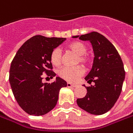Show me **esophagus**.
I'll use <instances>...</instances> for the list:
<instances>
[{
	"label": "esophagus",
	"mask_w": 133,
	"mask_h": 133,
	"mask_svg": "<svg viewBox=\"0 0 133 133\" xmlns=\"http://www.w3.org/2000/svg\"><path fill=\"white\" fill-rule=\"evenodd\" d=\"M66 85H67V87H69V88H75V87L76 86V84H72L70 83V82H67Z\"/></svg>",
	"instance_id": "obj_1"
}]
</instances>
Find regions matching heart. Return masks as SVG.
<instances>
[{
    "instance_id": "1",
    "label": "heart",
    "mask_w": 133,
    "mask_h": 133,
    "mask_svg": "<svg viewBox=\"0 0 133 133\" xmlns=\"http://www.w3.org/2000/svg\"><path fill=\"white\" fill-rule=\"evenodd\" d=\"M67 48L78 55L77 63H80L84 67H88L90 65L91 57L87 54L88 47L85 44L82 42L75 41L69 44ZM50 61L55 66L61 65V54L58 49H55L51 51L50 54ZM84 70L81 66H76L75 67H63L58 71L59 76L69 82H75L78 77L82 76Z\"/></svg>"
}]
</instances>
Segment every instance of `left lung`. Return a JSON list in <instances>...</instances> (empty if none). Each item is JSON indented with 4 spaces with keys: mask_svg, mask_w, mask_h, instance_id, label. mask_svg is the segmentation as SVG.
<instances>
[{
    "mask_svg": "<svg viewBox=\"0 0 133 133\" xmlns=\"http://www.w3.org/2000/svg\"><path fill=\"white\" fill-rule=\"evenodd\" d=\"M72 37L90 41L95 55L92 69L85 77L88 83L95 84L85 87L88 93L77 99V104L92 115L105 114L114 106L122 90L125 70L121 57L114 45L98 32Z\"/></svg>",
    "mask_w": 133,
    "mask_h": 133,
    "instance_id": "left-lung-1",
    "label": "left lung"
}]
</instances>
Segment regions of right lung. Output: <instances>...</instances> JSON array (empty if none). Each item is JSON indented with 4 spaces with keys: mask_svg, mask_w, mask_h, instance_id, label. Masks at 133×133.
Listing matches in <instances>:
<instances>
[{
    "mask_svg": "<svg viewBox=\"0 0 133 133\" xmlns=\"http://www.w3.org/2000/svg\"><path fill=\"white\" fill-rule=\"evenodd\" d=\"M66 38L36 35L18 50L10 70V86L19 106L28 114L43 115L56 105L60 89L66 82L60 77L52 83H43V74L52 78L56 76L50 61L51 51Z\"/></svg>",
    "mask_w": 133,
    "mask_h": 133,
    "instance_id": "add662e5",
    "label": "right lung"
}]
</instances>
